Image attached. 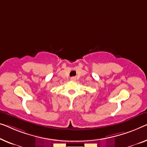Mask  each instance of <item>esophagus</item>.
Returning <instances> with one entry per match:
<instances>
[{"label": "esophagus", "instance_id": "1", "mask_svg": "<svg viewBox=\"0 0 147 147\" xmlns=\"http://www.w3.org/2000/svg\"><path fill=\"white\" fill-rule=\"evenodd\" d=\"M71 80H76V78L74 77V76H73V77H71Z\"/></svg>", "mask_w": 147, "mask_h": 147}]
</instances>
